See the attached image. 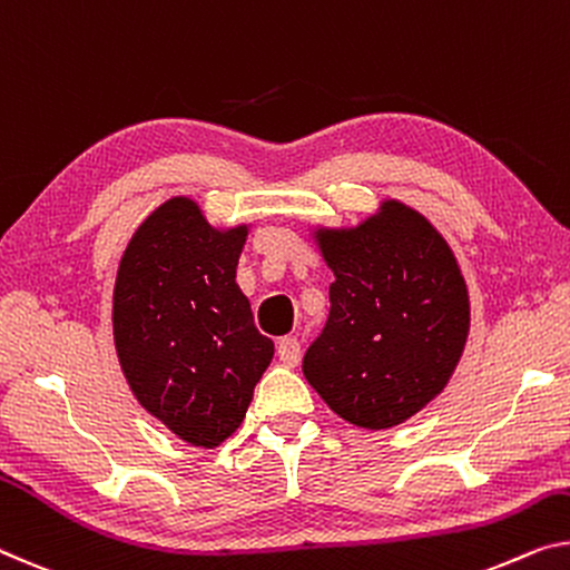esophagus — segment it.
<instances>
[{"instance_id": "esophagus-1", "label": "esophagus", "mask_w": 570, "mask_h": 570, "mask_svg": "<svg viewBox=\"0 0 570 570\" xmlns=\"http://www.w3.org/2000/svg\"><path fill=\"white\" fill-rule=\"evenodd\" d=\"M276 353H278V358H282L284 366L294 368L296 363H299V358H302L299 340H296V337H282V340H278V345H276Z\"/></svg>"}]
</instances>
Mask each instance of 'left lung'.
Here are the masks:
<instances>
[{"instance_id": "left-lung-1", "label": "left lung", "mask_w": 570, "mask_h": 570, "mask_svg": "<svg viewBox=\"0 0 570 570\" xmlns=\"http://www.w3.org/2000/svg\"><path fill=\"white\" fill-rule=\"evenodd\" d=\"M317 243L335 282L304 379L351 424H402L443 392L469 337V288L453 250L394 199L353 230H317Z\"/></svg>"}]
</instances>
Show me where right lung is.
Returning <instances> with one entry per match:
<instances>
[{
    "label": "right lung",
    "mask_w": 570,
    "mask_h": 570,
    "mask_svg": "<svg viewBox=\"0 0 570 570\" xmlns=\"http://www.w3.org/2000/svg\"><path fill=\"white\" fill-rule=\"evenodd\" d=\"M248 227L215 230L174 197L127 243L115 282V347L132 394L186 443L215 448L240 428L274 358L235 268Z\"/></svg>",
    "instance_id": "obj_1"
}]
</instances>
